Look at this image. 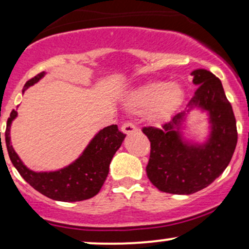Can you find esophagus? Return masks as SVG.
Here are the masks:
<instances>
[{
	"label": "esophagus",
	"instance_id": "1",
	"mask_svg": "<svg viewBox=\"0 0 249 249\" xmlns=\"http://www.w3.org/2000/svg\"><path fill=\"white\" fill-rule=\"evenodd\" d=\"M122 131L125 134H132V133H136L137 131H138V128H137V126L133 124L132 122H126L123 124Z\"/></svg>",
	"mask_w": 249,
	"mask_h": 249
}]
</instances>
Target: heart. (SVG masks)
Segmentation results:
<instances>
[{
  "label": "heart",
  "instance_id": "b5f03b06",
  "mask_svg": "<svg viewBox=\"0 0 249 249\" xmlns=\"http://www.w3.org/2000/svg\"><path fill=\"white\" fill-rule=\"evenodd\" d=\"M184 97V90L178 83L154 82L139 89L131 99V107L136 111L152 108L159 119L167 118L174 112Z\"/></svg>",
  "mask_w": 249,
  "mask_h": 249
}]
</instances>
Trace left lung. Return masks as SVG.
<instances>
[{
    "instance_id": "obj_1",
    "label": "left lung",
    "mask_w": 249,
    "mask_h": 249,
    "mask_svg": "<svg viewBox=\"0 0 249 249\" xmlns=\"http://www.w3.org/2000/svg\"><path fill=\"white\" fill-rule=\"evenodd\" d=\"M191 75L198 89L188 110L174 115L161 127L142 130L151 142L146 174L161 192L192 194L207 187L228 166L238 142L235 117L221 81L205 69ZM194 107L207 110L210 117V138L204 144L185 142L179 132L186 112Z\"/></svg>"
}]
</instances>
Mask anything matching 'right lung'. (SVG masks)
<instances>
[{
    "mask_svg": "<svg viewBox=\"0 0 249 249\" xmlns=\"http://www.w3.org/2000/svg\"><path fill=\"white\" fill-rule=\"evenodd\" d=\"M43 76L44 72H41L25 83L23 92ZM16 116L17 111L13 110L8 118L5 145L13 165L30 186L57 201H82L92 198L101 191L108 174L110 162L126 136L118 130L117 125H110L99 131L79 158L69 166L53 172H34L22 162L10 144L11 122Z\"/></svg>",
    "mask_w": 249,
    "mask_h": 249,
    "instance_id": "right-lung-1",
    "label": "right lung"
}]
</instances>
